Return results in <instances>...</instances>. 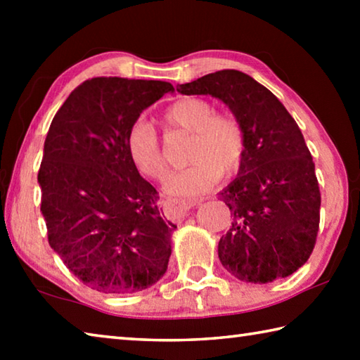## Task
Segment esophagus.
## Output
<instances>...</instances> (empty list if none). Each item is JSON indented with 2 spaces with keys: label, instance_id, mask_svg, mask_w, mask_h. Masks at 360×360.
<instances>
[{
  "label": "esophagus",
  "instance_id": "34e87169",
  "mask_svg": "<svg viewBox=\"0 0 360 360\" xmlns=\"http://www.w3.org/2000/svg\"><path fill=\"white\" fill-rule=\"evenodd\" d=\"M163 208H165L172 217H181L184 216L186 212L197 206L200 203V200H176V198H163L162 200Z\"/></svg>",
  "mask_w": 360,
  "mask_h": 360
}]
</instances>
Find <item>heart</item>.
I'll return each mask as SVG.
<instances>
[{
	"label": "heart",
	"instance_id": "obj_1",
	"mask_svg": "<svg viewBox=\"0 0 360 360\" xmlns=\"http://www.w3.org/2000/svg\"><path fill=\"white\" fill-rule=\"evenodd\" d=\"M168 129L192 133L187 160L191 165L174 172L163 182L172 197H195L216 184L219 174L229 176L241 167L246 155V135L241 122L231 114H219L211 101L186 96L163 114ZM130 160L141 174L160 179L167 163L154 127L136 120L125 136Z\"/></svg>",
	"mask_w": 360,
	"mask_h": 360
}]
</instances>
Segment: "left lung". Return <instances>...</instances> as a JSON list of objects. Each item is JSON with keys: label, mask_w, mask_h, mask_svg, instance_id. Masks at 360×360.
I'll return each mask as SVG.
<instances>
[{"label": "left lung", "mask_w": 360, "mask_h": 360, "mask_svg": "<svg viewBox=\"0 0 360 360\" xmlns=\"http://www.w3.org/2000/svg\"><path fill=\"white\" fill-rule=\"evenodd\" d=\"M176 90L219 98L245 129V160L219 192L233 217L217 246L221 264L245 283L292 275L313 252L321 208L313 157L297 122L270 90L236 70L211 72Z\"/></svg>", "instance_id": "8db88e82"}]
</instances>
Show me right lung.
<instances>
[{"mask_svg": "<svg viewBox=\"0 0 360 360\" xmlns=\"http://www.w3.org/2000/svg\"><path fill=\"white\" fill-rule=\"evenodd\" d=\"M168 92L163 81L94 77L53 117L38 182L49 245L77 279L103 294H133L165 275L174 224L138 173L125 136Z\"/></svg>", "mask_w": 360, "mask_h": 360, "instance_id": "right-lung-1", "label": "right lung"}]
</instances>
